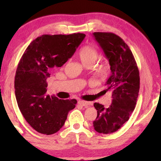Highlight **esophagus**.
I'll return each instance as SVG.
<instances>
[{
	"label": "esophagus",
	"mask_w": 161,
	"mask_h": 161,
	"mask_svg": "<svg viewBox=\"0 0 161 161\" xmlns=\"http://www.w3.org/2000/svg\"><path fill=\"white\" fill-rule=\"evenodd\" d=\"M78 103L79 105H82V106H85V107H87V106H89V105H92V103L87 102V101H83V100H79Z\"/></svg>",
	"instance_id": "34e87169"
}]
</instances>
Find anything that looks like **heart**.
<instances>
[{
  "instance_id": "heart-1",
  "label": "heart",
  "mask_w": 161,
  "mask_h": 161,
  "mask_svg": "<svg viewBox=\"0 0 161 161\" xmlns=\"http://www.w3.org/2000/svg\"><path fill=\"white\" fill-rule=\"evenodd\" d=\"M79 58L84 65L94 64L98 58V51L95 47L92 45H86L81 48L79 52ZM107 71V67L103 65L98 70L100 75H104Z\"/></svg>"
}]
</instances>
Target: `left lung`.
<instances>
[{"label": "left lung", "instance_id": "obj_1", "mask_svg": "<svg viewBox=\"0 0 161 161\" xmlns=\"http://www.w3.org/2000/svg\"><path fill=\"white\" fill-rule=\"evenodd\" d=\"M93 36L111 66V74L105 86L113 98L108 108L94 103L97 116L93 126L98 133L108 134L122 127L135 109L140 88L139 71L131 50L122 38L106 32H94Z\"/></svg>", "mask_w": 161, "mask_h": 161}]
</instances>
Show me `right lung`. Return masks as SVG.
Masks as SVG:
<instances>
[{"mask_svg": "<svg viewBox=\"0 0 161 161\" xmlns=\"http://www.w3.org/2000/svg\"><path fill=\"white\" fill-rule=\"evenodd\" d=\"M86 35L45 34L34 39L17 66L14 78L17 105L27 122L39 133L58 132L75 107L77 100H60L46 94L52 68L61 67L71 58Z\"/></svg>", "mask_w": 161, "mask_h": 161, "instance_id": "obj_1", "label": "right lung"}]
</instances>
